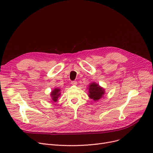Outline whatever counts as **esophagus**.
Wrapping results in <instances>:
<instances>
[{
  "label": "esophagus",
  "instance_id": "34e87169",
  "mask_svg": "<svg viewBox=\"0 0 153 153\" xmlns=\"http://www.w3.org/2000/svg\"><path fill=\"white\" fill-rule=\"evenodd\" d=\"M71 84L73 85H77V82L76 81H72Z\"/></svg>",
  "mask_w": 153,
  "mask_h": 153
}]
</instances>
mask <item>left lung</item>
<instances>
[{
	"mask_svg": "<svg viewBox=\"0 0 153 153\" xmlns=\"http://www.w3.org/2000/svg\"><path fill=\"white\" fill-rule=\"evenodd\" d=\"M105 94V89L99 85V84H96L95 82L91 83L89 87V97L93 100L94 101H98L101 99Z\"/></svg>",
	"mask_w": 153,
	"mask_h": 153,
	"instance_id": "1",
	"label": "left lung"
}]
</instances>
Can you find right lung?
<instances>
[{
  "mask_svg": "<svg viewBox=\"0 0 153 153\" xmlns=\"http://www.w3.org/2000/svg\"><path fill=\"white\" fill-rule=\"evenodd\" d=\"M60 91H61V89H58V88H55V89H54L52 91V92H51L50 96H51V98H52V102L53 101V102L57 101L58 98L60 96V94H61V92H60Z\"/></svg>",
  "mask_w": 153,
  "mask_h": 153,
  "instance_id": "1",
  "label": "right lung"
}]
</instances>
